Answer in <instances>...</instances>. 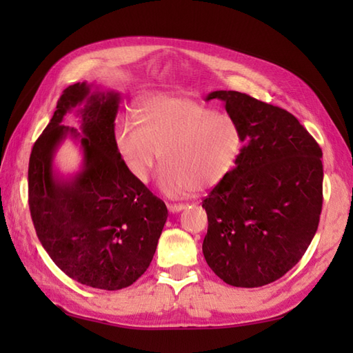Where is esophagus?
Listing matches in <instances>:
<instances>
[{
  "label": "esophagus",
  "instance_id": "esophagus-1",
  "mask_svg": "<svg viewBox=\"0 0 353 353\" xmlns=\"http://www.w3.org/2000/svg\"><path fill=\"white\" fill-rule=\"evenodd\" d=\"M167 208H168V211L170 212H181V211H183V209L186 208V205H183V203H168L167 205Z\"/></svg>",
  "mask_w": 353,
  "mask_h": 353
}]
</instances>
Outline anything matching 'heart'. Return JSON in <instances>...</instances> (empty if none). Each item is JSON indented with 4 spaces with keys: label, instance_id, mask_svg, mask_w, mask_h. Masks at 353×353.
<instances>
[{
    "label": "heart",
    "instance_id": "b5f03b06",
    "mask_svg": "<svg viewBox=\"0 0 353 353\" xmlns=\"http://www.w3.org/2000/svg\"><path fill=\"white\" fill-rule=\"evenodd\" d=\"M115 148L134 181L147 183L157 162L161 190L185 197L215 188L235 168L241 133L229 115L188 97L154 95L141 104L138 121L117 125Z\"/></svg>",
    "mask_w": 353,
    "mask_h": 353
}]
</instances>
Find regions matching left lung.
<instances>
[{
    "mask_svg": "<svg viewBox=\"0 0 353 353\" xmlns=\"http://www.w3.org/2000/svg\"><path fill=\"white\" fill-rule=\"evenodd\" d=\"M245 145L203 200V254L229 285L272 283L302 259L323 205L321 148L290 112L236 91H214Z\"/></svg>",
    "mask_w": 353,
    "mask_h": 353,
    "instance_id": "obj_1",
    "label": "left lung"
}]
</instances>
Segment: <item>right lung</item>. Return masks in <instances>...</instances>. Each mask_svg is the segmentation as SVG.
Listing matches in <instances>:
<instances>
[{
	"instance_id": "obj_1",
	"label": "right lung",
	"mask_w": 353,
	"mask_h": 353,
	"mask_svg": "<svg viewBox=\"0 0 353 353\" xmlns=\"http://www.w3.org/2000/svg\"><path fill=\"white\" fill-rule=\"evenodd\" d=\"M118 104L119 94L86 81L68 86L28 162V206L43 249L71 279L108 291L129 287L144 274L168 216L163 201L134 181L117 153ZM72 108L81 117V134L61 125ZM68 134L79 141L84 163L65 179L52 161Z\"/></svg>"
}]
</instances>
